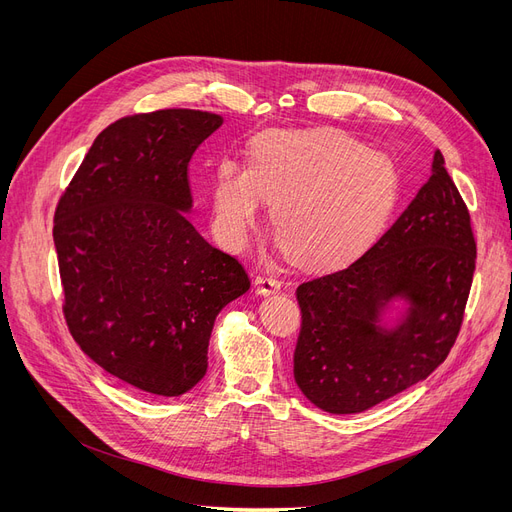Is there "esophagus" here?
Returning <instances> with one entry per match:
<instances>
[{
  "mask_svg": "<svg viewBox=\"0 0 512 512\" xmlns=\"http://www.w3.org/2000/svg\"><path fill=\"white\" fill-rule=\"evenodd\" d=\"M282 282L274 276H257L255 278V288L259 294H263V297H270V294H276L280 290Z\"/></svg>",
  "mask_w": 512,
  "mask_h": 512,
  "instance_id": "esophagus-1",
  "label": "esophagus"
}]
</instances>
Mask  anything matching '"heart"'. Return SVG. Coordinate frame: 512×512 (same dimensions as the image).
Wrapping results in <instances>:
<instances>
[{"instance_id": "b5f03b06", "label": "heart", "mask_w": 512, "mask_h": 512, "mask_svg": "<svg viewBox=\"0 0 512 512\" xmlns=\"http://www.w3.org/2000/svg\"><path fill=\"white\" fill-rule=\"evenodd\" d=\"M261 199L290 257L326 265L346 257L384 220L394 174L380 153L332 130H270L251 143V164L224 159L211 186L213 232L240 251Z\"/></svg>"}]
</instances>
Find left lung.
<instances>
[{
  "label": "left lung",
  "instance_id": "8db88e82",
  "mask_svg": "<svg viewBox=\"0 0 512 512\" xmlns=\"http://www.w3.org/2000/svg\"><path fill=\"white\" fill-rule=\"evenodd\" d=\"M473 272L469 211L436 151L432 176L359 259L297 288L294 382L334 415L423 382L459 336Z\"/></svg>",
  "mask_w": 512,
  "mask_h": 512
}]
</instances>
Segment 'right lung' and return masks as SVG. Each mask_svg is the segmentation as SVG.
I'll use <instances>...</instances> for the list:
<instances>
[{
  "mask_svg": "<svg viewBox=\"0 0 512 512\" xmlns=\"http://www.w3.org/2000/svg\"><path fill=\"white\" fill-rule=\"evenodd\" d=\"M222 124L197 110L110 124L53 218L72 338L147 394L180 396L203 380L215 317L251 288L245 267L186 218L188 161Z\"/></svg>",
  "mask_w": 512,
  "mask_h": 512,
  "instance_id": "obj_1",
  "label": "right lung"
}]
</instances>
